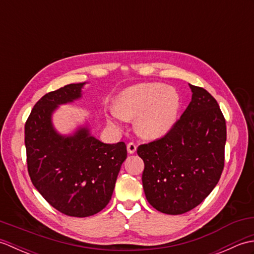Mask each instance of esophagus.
<instances>
[{"label":"esophagus","instance_id":"obj_1","mask_svg":"<svg viewBox=\"0 0 254 254\" xmlns=\"http://www.w3.org/2000/svg\"><path fill=\"white\" fill-rule=\"evenodd\" d=\"M127 149L128 154H134L136 152V145L134 143H128L127 145Z\"/></svg>","mask_w":254,"mask_h":254}]
</instances>
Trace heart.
Listing matches in <instances>:
<instances>
[{
  "label": "heart",
  "instance_id": "heart-1",
  "mask_svg": "<svg viewBox=\"0 0 254 254\" xmlns=\"http://www.w3.org/2000/svg\"><path fill=\"white\" fill-rule=\"evenodd\" d=\"M181 106L180 96L160 83H142L123 89L117 96L113 117L131 120L136 116L139 136L155 141L166 136L175 127Z\"/></svg>",
  "mask_w": 254,
  "mask_h": 254
}]
</instances>
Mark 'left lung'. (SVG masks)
Wrapping results in <instances>:
<instances>
[{"label":"left lung","mask_w":254,"mask_h":254,"mask_svg":"<svg viewBox=\"0 0 254 254\" xmlns=\"http://www.w3.org/2000/svg\"><path fill=\"white\" fill-rule=\"evenodd\" d=\"M192 98L172 130L138 146L142 182L148 203L161 213L179 215L201 204L224 169L226 122L217 101L189 84Z\"/></svg>","instance_id":"8db88e82"}]
</instances>
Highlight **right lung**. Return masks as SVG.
<instances>
[{
	"mask_svg": "<svg viewBox=\"0 0 254 254\" xmlns=\"http://www.w3.org/2000/svg\"><path fill=\"white\" fill-rule=\"evenodd\" d=\"M86 84H69L46 94L25 124L32 185L51 206L74 217L91 216L107 206L127 159L124 142L102 143L91 135L88 120L68 134L55 127V112L62 105L82 99Z\"/></svg>",
	"mask_w": 254,
	"mask_h": 254,
	"instance_id": "right-lung-1",
	"label": "right lung"
}]
</instances>
